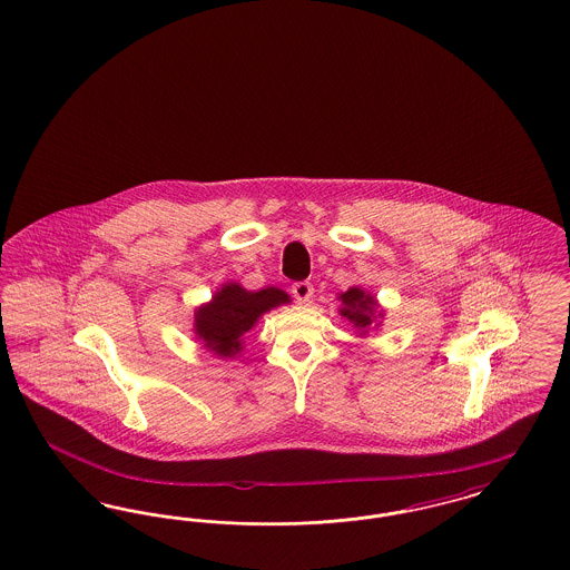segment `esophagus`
Returning a JSON list of instances; mask_svg holds the SVG:
<instances>
[{"instance_id":"1","label":"esophagus","mask_w":570,"mask_h":570,"mask_svg":"<svg viewBox=\"0 0 570 570\" xmlns=\"http://www.w3.org/2000/svg\"><path fill=\"white\" fill-rule=\"evenodd\" d=\"M291 293H293L298 303H307L312 295H314V286L309 282H295L291 286Z\"/></svg>"}]
</instances>
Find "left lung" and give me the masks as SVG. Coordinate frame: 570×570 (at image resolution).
<instances>
[{
  "label": "left lung",
  "instance_id": "obj_1",
  "mask_svg": "<svg viewBox=\"0 0 570 570\" xmlns=\"http://www.w3.org/2000/svg\"><path fill=\"white\" fill-rule=\"evenodd\" d=\"M342 316L350 320L356 328H366L375 318V298L365 295L361 288H350L342 295Z\"/></svg>",
  "mask_w": 570,
  "mask_h": 570
}]
</instances>
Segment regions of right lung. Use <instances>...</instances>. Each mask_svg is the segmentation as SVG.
Returning <instances> with one entry per match:
<instances>
[{
  "mask_svg": "<svg viewBox=\"0 0 570 570\" xmlns=\"http://www.w3.org/2000/svg\"><path fill=\"white\" fill-rule=\"evenodd\" d=\"M291 298L279 288H265L248 293L239 284L223 286L209 305L195 314V331L205 347L218 356H235L242 350V335L272 307L288 303Z\"/></svg>",
  "mask_w": 570,
  "mask_h": 570,
  "instance_id": "obj_1",
  "label": "right lung"
}]
</instances>
